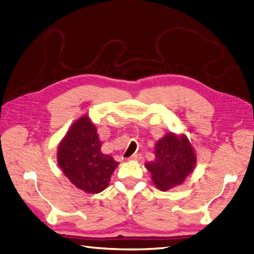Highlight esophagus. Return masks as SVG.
I'll return each mask as SVG.
<instances>
[{"label":"esophagus","instance_id":"obj_1","mask_svg":"<svg viewBox=\"0 0 254 254\" xmlns=\"http://www.w3.org/2000/svg\"><path fill=\"white\" fill-rule=\"evenodd\" d=\"M141 158H142L141 154H133L132 156H130L128 159H129V160H133V161H139Z\"/></svg>","mask_w":254,"mask_h":254}]
</instances>
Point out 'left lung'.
<instances>
[{
    "label": "left lung",
    "mask_w": 254,
    "mask_h": 254,
    "mask_svg": "<svg viewBox=\"0 0 254 254\" xmlns=\"http://www.w3.org/2000/svg\"><path fill=\"white\" fill-rule=\"evenodd\" d=\"M196 155L185 134L167 133L155 145V160L146 162L152 180L159 190L167 191L180 186L192 172Z\"/></svg>",
    "instance_id": "1"
}]
</instances>
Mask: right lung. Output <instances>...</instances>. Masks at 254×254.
I'll return each instance as SVG.
<instances>
[{"label": "right lung", "mask_w": 254, "mask_h": 254, "mask_svg": "<svg viewBox=\"0 0 254 254\" xmlns=\"http://www.w3.org/2000/svg\"><path fill=\"white\" fill-rule=\"evenodd\" d=\"M58 163L78 189L99 193L110 183L119 162L101 152L97 130L87 115L73 123L58 147Z\"/></svg>", "instance_id": "add662e5"}]
</instances>
